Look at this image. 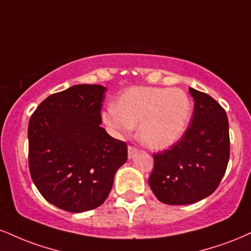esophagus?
Returning a JSON list of instances; mask_svg holds the SVG:
<instances>
[{"mask_svg":"<svg viewBox=\"0 0 251 251\" xmlns=\"http://www.w3.org/2000/svg\"><path fill=\"white\" fill-rule=\"evenodd\" d=\"M138 153V150L135 149L134 146H128L127 149V155H128V159H133L134 155Z\"/></svg>","mask_w":251,"mask_h":251,"instance_id":"esophagus-1","label":"esophagus"}]
</instances>
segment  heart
<instances>
[{
    "instance_id": "obj_1",
    "label": "heart",
    "mask_w": 251,
    "mask_h": 251,
    "mask_svg": "<svg viewBox=\"0 0 251 251\" xmlns=\"http://www.w3.org/2000/svg\"><path fill=\"white\" fill-rule=\"evenodd\" d=\"M101 118L119 137L138 125V139L145 147L166 150L185 135L191 123L192 101L181 89L133 86L124 91Z\"/></svg>"
}]
</instances>
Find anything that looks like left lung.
Wrapping results in <instances>:
<instances>
[{
	"mask_svg": "<svg viewBox=\"0 0 251 251\" xmlns=\"http://www.w3.org/2000/svg\"><path fill=\"white\" fill-rule=\"evenodd\" d=\"M194 113L185 135L153 155L149 183L166 204L195 203L215 192L227 170L230 141L226 111L207 93L189 87Z\"/></svg>",
	"mask_w": 251,
	"mask_h": 251,
	"instance_id": "obj_1",
	"label": "left lung"
}]
</instances>
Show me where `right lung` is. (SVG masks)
Masks as SVG:
<instances>
[{"mask_svg":"<svg viewBox=\"0 0 251 251\" xmlns=\"http://www.w3.org/2000/svg\"><path fill=\"white\" fill-rule=\"evenodd\" d=\"M106 87L79 84L44 99L29 120V170L42 196L70 213L104 203L127 146L101 127Z\"/></svg>","mask_w":251,"mask_h":251,"instance_id":"right-lung-1","label":"right lung"}]
</instances>
